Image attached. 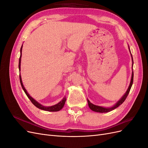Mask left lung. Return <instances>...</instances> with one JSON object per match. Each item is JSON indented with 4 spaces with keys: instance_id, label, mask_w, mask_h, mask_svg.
<instances>
[{
    "instance_id": "left-lung-1",
    "label": "left lung",
    "mask_w": 148,
    "mask_h": 148,
    "mask_svg": "<svg viewBox=\"0 0 148 148\" xmlns=\"http://www.w3.org/2000/svg\"><path fill=\"white\" fill-rule=\"evenodd\" d=\"M130 49V48H129ZM131 53V52H130ZM131 56H132V61H133V64H132V68H133V57H132V55L131 53ZM133 71H132V78H131V82H130V85H129V87L127 89V91H126V92H125V95L122 97V98L116 103V104L112 107H107V108H106V107H101V106H96L95 104H92L91 102H90V101H89L88 99V106L89 107V108H90L92 110L95 111V112H101V113H104V112H110L111 110H114L115 109L117 108V107H118L120 105H121L122 104V103L125 101V100L126 99L127 97L128 96V94H129V92L130 91V89L132 88V86L133 84Z\"/></svg>"
}]
</instances>
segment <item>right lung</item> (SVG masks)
<instances>
[{"mask_svg":"<svg viewBox=\"0 0 148 148\" xmlns=\"http://www.w3.org/2000/svg\"><path fill=\"white\" fill-rule=\"evenodd\" d=\"M22 47H23V45H22L21 49H20V59H19V65H18V68H19V70L20 71V65H21V51H22ZM20 83L21 85V87L23 88V91H25V94L26 95V96H28V97L29 99V100L31 101V102L33 103V104L36 107L38 108H39V109H41L43 110H46V111H49V112H57V111H59L62 108H63V107L64 106V104L65 103L66 101V97H64L63 99H62L60 102L58 103V104L54 105V106H49V107H45L42 105H41V104H39V102H38L36 101H35L32 97H31L29 96V94L26 91V89L25 88L23 83H22V80H21V75L20 74Z\"/></svg>","mask_w":148,"mask_h":148,"instance_id":"obj_1","label":"right lung"}]
</instances>
